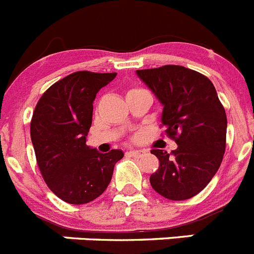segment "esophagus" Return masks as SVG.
Wrapping results in <instances>:
<instances>
[{"label":"esophagus","mask_w":254,"mask_h":254,"mask_svg":"<svg viewBox=\"0 0 254 254\" xmlns=\"http://www.w3.org/2000/svg\"><path fill=\"white\" fill-rule=\"evenodd\" d=\"M127 154H130L131 157H135V158H141L144 155V152L143 150H130Z\"/></svg>","instance_id":"obj_1"}]
</instances>
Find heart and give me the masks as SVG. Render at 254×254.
<instances>
[{
    "mask_svg": "<svg viewBox=\"0 0 254 254\" xmlns=\"http://www.w3.org/2000/svg\"><path fill=\"white\" fill-rule=\"evenodd\" d=\"M138 90H140V88H130V90L127 91V92H132V91H138Z\"/></svg>",
    "mask_w": 254,
    "mask_h": 254,
    "instance_id": "obj_1",
    "label": "heart"
}]
</instances>
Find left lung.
I'll return each mask as SVG.
<instances>
[{
	"instance_id": "1",
	"label": "left lung",
	"mask_w": 254,
	"mask_h": 254,
	"mask_svg": "<svg viewBox=\"0 0 254 254\" xmlns=\"http://www.w3.org/2000/svg\"><path fill=\"white\" fill-rule=\"evenodd\" d=\"M163 105L162 125L177 143L171 153L152 149L159 159L150 176L153 190L168 200L193 197L207 186L223 161L227 114L206 76L182 65L136 70Z\"/></svg>"
}]
</instances>
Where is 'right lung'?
<instances>
[{"mask_svg": "<svg viewBox=\"0 0 254 254\" xmlns=\"http://www.w3.org/2000/svg\"><path fill=\"white\" fill-rule=\"evenodd\" d=\"M116 73L79 70L52 84L39 99L30 123L36 163L52 192L68 204L82 205L107 189L124 153H99L86 145L93 100Z\"/></svg>", "mask_w": 254, "mask_h": 254, "instance_id": "obj_1", "label": "right lung"}]
</instances>
